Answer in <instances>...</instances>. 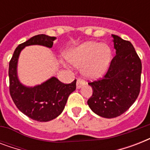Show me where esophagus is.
<instances>
[{
  "instance_id": "34e87169",
  "label": "esophagus",
  "mask_w": 150,
  "mask_h": 150,
  "mask_svg": "<svg viewBox=\"0 0 150 150\" xmlns=\"http://www.w3.org/2000/svg\"><path fill=\"white\" fill-rule=\"evenodd\" d=\"M85 84H86V83H85V82L83 80L81 79H77V82H76V87H77V89H80V88H82Z\"/></svg>"
}]
</instances>
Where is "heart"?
<instances>
[{
  "mask_svg": "<svg viewBox=\"0 0 150 150\" xmlns=\"http://www.w3.org/2000/svg\"><path fill=\"white\" fill-rule=\"evenodd\" d=\"M111 56V49L109 46L90 41L70 50L68 60L75 67L82 68V73L85 77L96 79L107 73Z\"/></svg>",
  "mask_w": 150,
  "mask_h": 150,
  "instance_id": "heart-1",
  "label": "heart"
}]
</instances>
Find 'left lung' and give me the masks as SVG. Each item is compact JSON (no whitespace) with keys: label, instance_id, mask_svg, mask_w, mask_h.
Returning a JSON list of instances; mask_svg holds the SVG:
<instances>
[{"label":"left lung","instance_id":"8db88e82","mask_svg":"<svg viewBox=\"0 0 150 150\" xmlns=\"http://www.w3.org/2000/svg\"><path fill=\"white\" fill-rule=\"evenodd\" d=\"M116 55L103 79L88 84L93 95L87 103L99 116L114 118L124 114L140 92L142 62L133 45L112 35Z\"/></svg>","mask_w":150,"mask_h":150}]
</instances>
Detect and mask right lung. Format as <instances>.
I'll return each mask as SVG.
<instances>
[{
  "mask_svg": "<svg viewBox=\"0 0 150 150\" xmlns=\"http://www.w3.org/2000/svg\"><path fill=\"white\" fill-rule=\"evenodd\" d=\"M54 36L40 34L21 43L15 49L9 62V90L18 109L33 120L41 122L51 121L62 113L68 96L76 89V80L64 84L57 78L51 77L46 82L33 87L22 84L17 73L18 57L27 46L40 45L51 48Z\"/></svg>",
  "mask_w": 150,
  "mask_h": 150,
  "instance_id": "1",
  "label": "right lung"
}]
</instances>
